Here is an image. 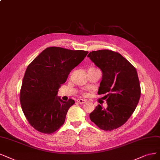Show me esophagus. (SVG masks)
Returning <instances> with one entry per match:
<instances>
[{"mask_svg":"<svg viewBox=\"0 0 160 160\" xmlns=\"http://www.w3.org/2000/svg\"><path fill=\"white\" fill-rule=\"evenodd\" d=\"M77 102H78L79 103H80V104H83V103H84L86 101L85 99H77Z\"/></svg>","mask_w":160,"mask_h":160,"instance_id":"34e87169","label":"esophagus"}]
</instances>
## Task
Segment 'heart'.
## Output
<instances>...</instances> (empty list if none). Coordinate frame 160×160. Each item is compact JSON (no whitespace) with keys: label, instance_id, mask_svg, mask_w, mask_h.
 <instances>
[{"label":"heart","instance_id":"heart-1","mask_svg":"<svg viewBox=\"0 0 160 160\" xmlns=\"http://www.w3.org/2000/svg\"><path fill=\"white\" fill-rule=\"evenodd\" d=\"M90 69H95V68H90Z\"/></svg>","mask_w":160,"mask_h":160}]
</instances>
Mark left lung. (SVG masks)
Wrapping results in <instances>:
<instances>
[{
	"instance_id": "1",
	"label": "left lung",
	"mask_w": 160,
	"mask_h": 160,
	"mask_svg": "<svg viewBox=\"0 0 160 160\" xmlns=\"http://www.w3.org/2000/svg\"><path fill=\"white\" fill-rule=\"evenodd\" d=\"M88 57L102 71L98 94H105L108 108L98 105L90 114V120L103 131L124 125L132 115L140 98L137 70L119 52L108 49L93 51Z\"/></svg>"
}]
</instances>
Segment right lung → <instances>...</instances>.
<instances>
[{
    "instance_id": "right-lung-1",
    "label": "right lung",
    "mask_w": 160,
    "mask_h": 160,
    "mask_svg": "<svg viewBox=\"0 0 160 160\" xmlns=\"http://www.w3.org/2000/svg\"><path fill=\"white\" fill-rule=\"evenodd\" d=\"M88 53L82 50L47 47L28 66L20 99L23 114L38 131L51 134L64 124L74 101H62L57 96L58 89Z\"/></svg>"
}]
</instances>
